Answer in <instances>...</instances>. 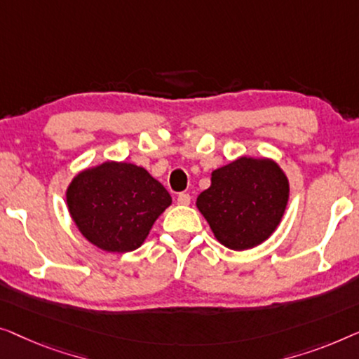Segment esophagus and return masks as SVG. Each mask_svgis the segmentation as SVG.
<instances>
[{
	"label": "esophagus",
	"instance_id": "esophagus-1",
	"mask_svg": "<svg viewBox=\"0 0 359 359\" xmlns=\"http://www.w3.org/2000/svg\"><path fill=\"white\" fill-rule=\"evenodd\" d=\"M190 201H191V196L189 194H180L177 196V203L182 206H189Z\"/></svg>",
	"mask_w": 359,
	"mask_h": 359
}]
</instances>
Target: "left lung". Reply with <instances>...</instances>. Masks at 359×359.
I'll use <instances>...</instances> for the list:
<instances>
[{
  "instance_id": "left-lung-1",
  "label": "left lung",
  "mask_w": 359,
  "mask_h": 359,
  "mask_svg": "<svg viewBox=\"0 0 359 359\" xmlns=\"http://www.w3.org/2000/svg\"><path fill=\"white\" fill-rule=\"evenodd\" d=\"M290 200V180L276 161L241 156L211 172L196 198L216 241L231 250L260 245L278 228Z\"/></svg>"
}]
</instances>
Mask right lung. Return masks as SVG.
<instances>
[{
  "instance_id": "1",
  "label": "right lung",
  "mask_w": 359,
  "mask_h": 359,
  "mask_svg": "<svg viewBox=\"0 0 359 359\" xmlns=\"http://www.w3.org/2000/svg\"><path fill=\"white\" fill-rule=\"evenodd\" d=\"M172 203L169 191L144 168L105 161L74 175L67 206L74 226L90 244L110 254L143 245L153 224Z\"/></svg>"
}]
</instances>
